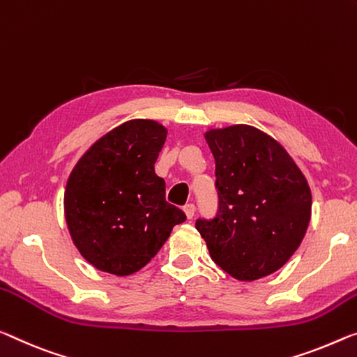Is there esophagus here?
<instances>
[{
	"instance_id": "obj_1",
	"label": "esophagus",
	"mask_w": 357,
	"mask_h": 357,
	"mask_svg": "<svg viewBox=\"0 0 357 357\" xmlns=\"http://www.w3.org/2000/svg\"><path fill=\"white\" fill-rule=\"evenodd\" d=\"M183 212L186 213V218H193L195 217V212H196V206L195 204H186L183 206Z\"/></svg>"
}]
</instances>
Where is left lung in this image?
<instances>
[{
    "label": "left lung",
    "mask_w": 357,
    "mask_h": 357,
    "mask_svg": "<svg viewBox=\"0 0 357 357\" xmlns=\"http://www.w3.org/2000/svg\"><path fill=\"white\" fill-rule=\"evenodd\" d=\"M215 158V217L197 218L212 260L241 281L278 271L298 249L311 191L289 153L252 126L206 134Z\"/></svg>",
    "instance_id": "8db88e82"
}]
</instances>
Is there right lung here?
<instances>
[{
	"label": "right lung",
	"instance_id": "add662e5",
	"mask_svg": "<svg viewBox=\"0 0 357 357\" xmlns=\"http://www.w3.org/2000/svg\"><path fill=\"white\" fill-rule=\"evenodd\" d=\"M166 135L161 124L132 119L97 140L71 171L65 217L75 245L98 270L139 271L186 220L155 174Z\"/></svg>",
	"mask_w": 357,
	"mask_h": 357
}]
</instances>
